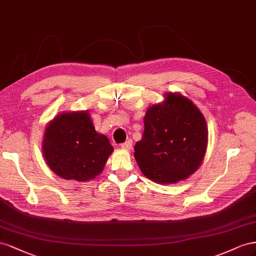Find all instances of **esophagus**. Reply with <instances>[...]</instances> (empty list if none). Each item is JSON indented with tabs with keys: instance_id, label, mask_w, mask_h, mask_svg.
<instances>
[{
	"instance_id": "34e87169",
	"label": "esophagus",
	"mask_w": 256,
	"mask_h": 256,
	"mask_svg": "<svg viewBox=\"0 0 256 256\" xmlns=\"http://www.w3.org/2000/svg\"><path fill=\"white\" fill-rule=\"evenodd\" d=\"M132 140H126V142H122L121 144V148L122 149H126V150H130V148H132Z\"/></svg>"
}]
</instances>
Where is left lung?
Listing matches in <instances>:
<instances>
[{
  "mask_svg": "<svg viewBox=\"0 0 256 256\" xmlns=\"http://www.w3.org/2000/svg\"><path fill=\"white\" fill-rule=\"evenodd\" d=\"M144 123L134 156L146 177L158 184H176L198 168L207 148L208 130L191 100L181 94H166L163 104L148 109Z\"/></svg>",
  "mask_w": 256,
  "mask_h": 256,
  "instance_id": "left-lung-1",
  "label": "left lung"
}]
</instances>
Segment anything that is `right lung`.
<instances>
[{"instance_id":"1","label":"right lung","mask_w":256,"mask_h":256,"mask_svg":"<svg viewBox=\"0 0 256 256\" xmlns=\"http://www.w3.org/2000/svg\"><path fill=\"white\" fill-rule=\"evenodd\" d=\"M42 144L50 170L79 182L96 178L114 151L108 138L96 133L88 112L54 116L45 130Z\"/></svg>"}]
</instances>
